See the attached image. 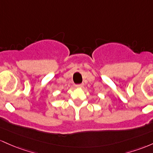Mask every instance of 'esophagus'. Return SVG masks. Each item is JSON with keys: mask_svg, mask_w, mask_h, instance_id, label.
I'll return each mask as SVG.
<instances>
[{"mask_svg": "<svg viewBox=\"0 0 153 153\" xmlns=\"http://www.w3.org/2000/svg\"><path fill=\"white\" fill-rule=\"evenodd\" d=\"M83 84H79V85H76V87H77V88H82V87H83Z\"/></svg>", "mask_w": 153, "mask_h": 153, "instance_id": "obj_1", "label": "esophagus"}]
</instances>
